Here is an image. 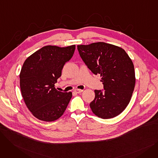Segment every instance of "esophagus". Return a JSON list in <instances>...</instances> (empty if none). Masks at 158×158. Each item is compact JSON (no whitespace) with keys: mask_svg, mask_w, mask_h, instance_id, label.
I'll return each instance as SVG.
<instances>
[{"mask_svg":"<svg viewBox=\"0 0 158 158\" xmlns=\"http://www.w3.org/2000/svg\"><path fill=\"white\" fill-rule=\"evenodd\" d=\"M74 92L77 93V94H80L81 92H83V89H76L74 90Z\"/></svg>","mask_w":158,"mask_h":158,"instance_id":"34e87169","label":"esophagus"}]
</instances>
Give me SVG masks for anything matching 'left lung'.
<instances>
[{"instance_id": "left-lung-1", "label": "left lung", "mask_w": 158, "mask_h": 158, "mask_svg": "<svg viewBox=\"0 0 158 158\" xmlns=\"http://www.w3.org/2000/svg\"><path fill=\"white\" fill-rule=\"evenodd\" d=\"M79 55L95 75L100 74L104 89L95 90L90 108L98 117L120 114L129 104L135 86L134 64L124 50L104 42L77 45Z\"/></svg>"}]
</instances>
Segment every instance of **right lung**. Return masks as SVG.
Returning a JSON list of instances; mask_svg holds the SVG:
<instances>
[{"label": "right lung", "instance_id": "obj_1", "mask_svg": "<svg viewBox=\"0 0 158 158\" xmlns=\"http://www.w3.org/2000/svg\"><path fill=\"white\" fill-rule=\"evenodd\" d=\"M75 49V45L66 47L47 45L25 61L20 73L22 95L29 110L38 119L52 122L66 110L72 94L57 91L54 84Z\"/></svg>", "mask_w": 158, "mask_h": 158}]
</instances>
